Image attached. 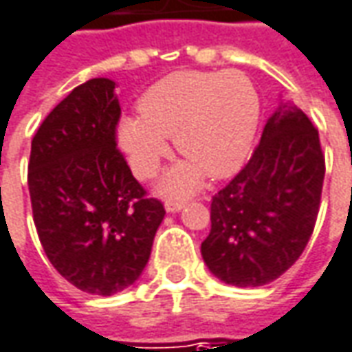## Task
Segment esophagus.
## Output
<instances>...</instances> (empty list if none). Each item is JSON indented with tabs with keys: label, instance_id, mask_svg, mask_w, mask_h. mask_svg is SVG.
I'll return each instance as SVG.
<instances>
[{
	"label": "esophagus",
	"instance_id": "obj_1",
	"mask_svg": "<svg viewBox=\"0 0 352 352\" xmlns=\"http://www.w3.org/2000/svg\"><path fill=\"white\" fill-rule=\"evenodd\" d=\"M185 208V202H181V200H167L166 202V210L169 214H175L179 210H183Z\"/></svg>",
	"mask_w": 352,
	"mask_h": 352
}]
</instances>
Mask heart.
I'll list each match as a JSON object with an SVG mask.
<instances>
[{
	"label": "heart",
	"mask_w": 352,
	"mask_h": 352,
	"mask_svg": "<svg viewBox=\"0 0 352 352\" xmlns=\"http://www.w3.org/2000/svg\"><path fill=\"white\" fill-rule=\"evenodd\" d=\"M260 94L241 71H177L138 100V117L119 126V144L136 175L148 179L167 156V138L186 160L162 179V192H195L204 173L214 179L239 171L256 136Z\"/></svg>",
	"instance_id": "heart-1"
}]
</instances>
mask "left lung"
Masks as SVG:
<instances>
[{
  "instance_id": "obj_1",
  "label": "left lung",
  "mask_w": 352,
  "mask_h": 352,
  "mask_svg": "<svg viewBox=\"0 0 352 352\" xmlns=\"http://www.w3.org/2000/svg\"><path fill=\"white\" fill-rule=\"evenodd\" d=\"M324 175L318 129L281 102L248 164L212 198V229L200 246L208 270L235 287L283 276L314 231Z\"/></svg>"
}]
</instances>
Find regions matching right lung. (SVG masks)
I'll return each instance as SVG.
<instances>
[{
	"instance_id": "1",
	"label": "right lung",
	"mask_w": 352,
	"mask_h": 352,
	"mask_svg": "<svg viewBox=\"0 0 352 352\" xmlns=\"http://www.w3.org/2000/svg\"><path fill=\"white\" fill-rule=\"evenodd\" d=\"M119 117L116 82L90 78L50 111L30 148L28 190L45 256L90 295L135 283L166 216L117 150Z\"/></svg>"
}]
</instances>
